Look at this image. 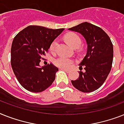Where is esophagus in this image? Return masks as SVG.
<instances>
[{
  "mask_svg": "<svg viewBox=\"0 0 124 124\" xmlns=\"http://www.w3.org/2000/svg\"><path fill=\"white\" fill-rule=\"evenodd\" d=\"M61 69H62V70H64V71H66V72H69V69H65V68H60Z\"/></svg>",
  "mask_w": 124,
  "mask_h": 124,
  "instance_id": "esophagus-1",
  "label": "esophagus"
}]
</instances>
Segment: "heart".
Wrapping results in <instances>:
<instances>
[{"label":"heart","mask_w":124,"mask_h":124,"mask_svg":"<svg viewBox=\"0 0 124 124\" xmlns=\"http://www.w3.org/2000/svg\"><path fill=\"white\" fill-rule=\"evenodd\" d=\"M65 40L71 46L72 48L79 46L81 45V38L76 33L72 32L67 34L65 37ZM58 43V40L55 39L53 40V42L50 45V50L52 52H54L56 48V46ZM54 64L57 65V67H60V68H65V69H69L71 67L74 63V60L72 59H70L69 57H64V56H60L55 59L53 61Z\"/></svg>","instance_id":"heart-1"}]
</instances>
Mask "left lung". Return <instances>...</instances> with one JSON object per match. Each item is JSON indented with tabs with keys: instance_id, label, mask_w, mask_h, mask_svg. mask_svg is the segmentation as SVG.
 I'll list each match as a JSON object with an SVG mask.
<instances>
[{
	"instance_id": "obj_1",
	"label": "left lung",
	"mask_w": 124,
	"mask_h": 124,
	"mask_svg": "<svg viewBox=\"0 0 124 124\" xmlns=\"http://www.w3.org/2000/svg\"><path fill=\"white\" fill-rule=\"evenodd\" d=\"M69 30L79 32L87 44V52L79 64V70L84 67L85 72L79 71L72 85L82 92H91L98 89L107 78L112 66L113 47L111 39L101 28L84 22Z\"/></svg>"
}]
</instances>
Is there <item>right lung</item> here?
I'll list each match as a JSON object with an SVG mask.
<instances>
[{
    "label": "right lung",
    "instance_id": "add662e5",
    "mask_svg": "<svg viewBox=\"0 0 124 124\" xmlns=\"http://www.w3.org/2000/svg\"><path fill=\"white\" fill-rule=\"evenodd\" d=\"M64 30L30 25L15 37L11 64L18 81L26 90L41 92L53 83L59 69L52 64L40 67V59Z\"/></svg>",
    "mask_w": 124,
    "mask_h": 124
}]
</instances>
